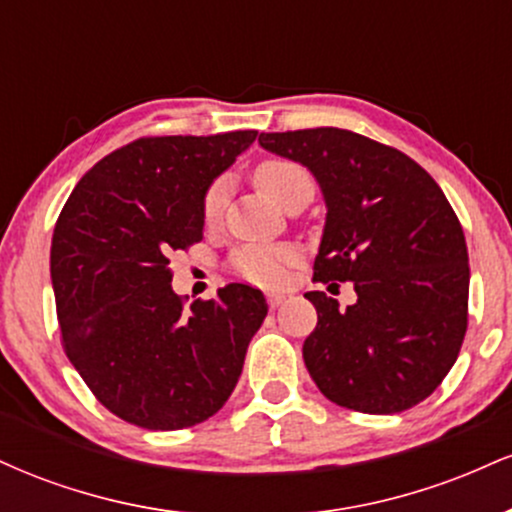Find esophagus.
<instances>
[{"label": "esophagus", "mask_w": 512, "mask_h": 512, "mask_svg": "<svg viewBox=\"0 0 512 512\" xmlns=\"http://www.w3.org/2000/svg\"><path fill=\"white\" fill-rule=\"evenodd\" d=\"M286 301V296L284 293H267V303H269V308H279L281 303Z\"/></svg>", "instance_id": "esophagus-1"}]
</instances>
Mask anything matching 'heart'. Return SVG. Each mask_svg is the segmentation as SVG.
Segmentation results:
<instances>
[{
    "label": "heart",
    "mask_w": 512,
    "mask_h": 512,
    "mask_svg": "<svg viewBox=\"0 0 512 512\" xmlns=\"http://www.w3.org/2000/svg\"><path fill=\"white\" fill-rule=\"evenodd\" d=\"M252 178H255L257 187L274 199L281 207H289V204L303 192H313V178L305 170L301 163L291 161V158H264L252 170ZM226 197H228V180L216 178L211 185L204 190L202 195V219L207 226L221 221L223 209H226ZM298 252L291 245H245V248L236 250V255L231 257V267L240 279L250 281L257 286H276L284 281L286 269L296 262Z\"/></svg>",
    "instance_id": "b5f03b06"
}]
</instances>
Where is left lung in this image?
I'll return each instance as SVG.
<instances>
[{"instance_id": "1", "label": "left lung", "mask_w": 512, "mask_h": 512, "mask_svg": "<svg viewBox=\"0 0 512 512\" xmlns=\"http://www.w3.org/2000/svg\"><path fill=\"white\" fill-rule=\"evenodd\" d=\"M310 168L327 202L313 281H354L358 301L308 291L317 325L303 361L320 392L363 414H397L443 383L467 332L469 257L460 219L414 158L337 127L260 134ZM339 286V284H332Z\"/></svg>"}]
</instances>
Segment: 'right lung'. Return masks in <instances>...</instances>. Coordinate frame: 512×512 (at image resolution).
<instances>
[{"label": "right lung", "mask_w": 512, "mask_h": 512, "mask_svg": "<svg viewBox=\"0 0 512 512\" xmlns=\"http://www.w3.org/2000/svg\"><path fill=\"white\" fill-rule=\"evenodd\" d=\"M255 137H139L88 170L60 211L50 276L62 349L127 424H202L238 383L267 315L262 291L228 284L185 305L168 262L202 240L204 190Z\"/></svg>", "instance_id": "1"}]
</instances>
